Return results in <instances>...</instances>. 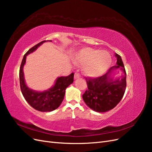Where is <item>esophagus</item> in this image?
Instances as JSON below:
<instances>
[{"label":"esophagus","mask_w":152,"mask_h":152,"mask_svg":"<svg viewBox=\"0 0 152 152\" xmlns=\"http://www.w3.org/2000/svg\"><path fill=\"white\" fill-rule=\"evenodd\" d=\"M80 77V75L78 73H75V75H74V79H79Z\"/></svg>","instance_id":"34e87169"}]
</instances>
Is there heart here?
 Listing matches in <instances>:
<instances>
[{"instance_id": "b5f03b06", "label": "heart", "mask_w": 152, "mask_h": 152, "mask_svg": "<svg viewBox=\"0 0 152 152\" xmlns=\"http://www.w3.org/2000/svg\"><path fill=\"white\" fill-rule=\"evenodd\" d=\"M78 65H83L82 72L89 77H97L107 72L112 64V57L104 50L85 48L78 51L73 59Z\"/></svg>"}]
</instances>
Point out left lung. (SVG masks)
Wrapping results in <instances>:
<instances>
[{
	"label": "left lung",
	"mask_w": 152,
	"mask_h": 152,
	"mask_svg": "<svg viewBox=\"0 0 152 152\" xmlns=\"http://www.w3.org/2000/svg\"><path fill=\"white\" fill-rule=\"evenodd\" d=\"M117 58L115 66L102 77L87 79V89L82 95L85 103L97 112H106L115 107L123 98L126 88V72L120 55L115 53ZM120 68L123 73L115 77L111 75L116 69Z\"/></svg>",
	"instance_id": "left-lung-1"
}]
</instances>
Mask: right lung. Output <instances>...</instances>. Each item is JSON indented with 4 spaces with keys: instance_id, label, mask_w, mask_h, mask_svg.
I'll use <instances>...</instances> for the list:
<instances>
[{
    "instance_id": "right-lung-1",
    "label": "right lung",
    "mask_w": 152,
    "mask_h": 152,
    "mask_svg": "<svg viewBox=\"0 0 152 152\" xmlns=\"http://www.w3.org/2000/svg\"><path fill=\"white\" fill-rule=\"evenodd\" d=\"M47 41L51 42V40ZM47 41H42L30 49L24 55L20 68V83L23 96L31 107L42 112L53 111L60 106L65 97V90L73 83L74 77V73H72L67 77H58L54 84L50 88L44 91H36L27 86L23 73V67L26 63V56L34 52L44 42Z\"/></svg>"
}]
</instances>
